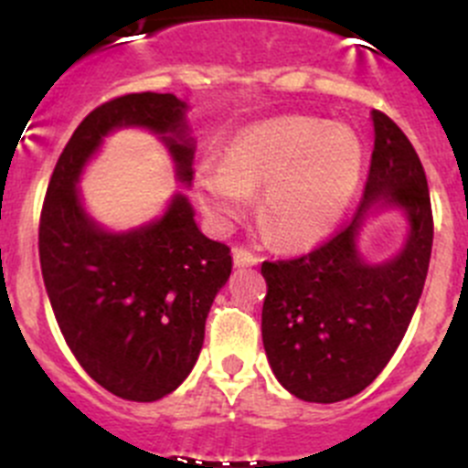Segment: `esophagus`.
<instances>
[{"label":"esophagus","instance_id":"1","mask_svg":"<svg viewBox=\"0 0 468 468\" xmlns=\"http://www.w3.org/2000/svg\"><path fill=\"white\" fill-rule=\"evenodd\" d=\"M233 261L238 267H251V264H258L261 262V258L256 256V253L249 251L247 247H235L233 249Z\"/></svg>","mask_w":468,"mask_h":468}]
</instances>
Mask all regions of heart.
Here are the masks:
<instances>
[{
  "mask_svg": "<svg viewBox=\"0 0 468 468\" xmlns=\"http://www.w3.org/2000/svg\"><path fill=\"white\" fill-rule=\"evenodd\" d=\"M362 163L365 149L348 126L281 117L239 133L224 163H206L199 187L207 212L230 221L267 185L258 204L264 235L303 247L335 229L360 183Z\"/></svg>",
  "mask_w": 468,
  "mask_h": 468,
  "instance_id": "b5f03b06",
  "label": "heart"
}]
</instances>
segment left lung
I'll return each instance as SVG.
<instances>
[{"mask_svg": "<svg viewBox=\"0 0 468 468\" xmlns=\"http://www.w3.org/2000/svg\"><path fill=\"white\" fill-rule=\"evenodd\" d=\"M374 203L405 207L410 219L409 244L385 265L362 263L355 251L359 221ZM432 233L421 160L396 122L374 111V151L353 221L303 256L262 262V344L290 394L337 403L378 378L421 299Z\"/></svg>", "mask_w": 468, "mask_h": 468, "instance_id": "1", "label": "left lung"}]
</instances>
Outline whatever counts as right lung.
Returning <instances> with one entry per match:
<instances>
[{"mask_svg": "<svg viewBox=\"0 0 468 468\" xmlns=\"http://www.w3.org/2000/svg\"><path fill=\"white\" fill-rule=\"evenodd\" d=\"M186 103L174 94L131 92L94 108L65 144L47 186L37 229L42 278L69 351L111 394L151 403L172 394L204 346L206 317L230 276V249L207 239L186 197L163 219L112 235L83 212V165L117 126L163 135L183 183L192 181L195 144Z\"/></svg>", "mask_w": 468, "mask_h": 468, "instance_id": "1", "label": "right lung"}]
</instances>
